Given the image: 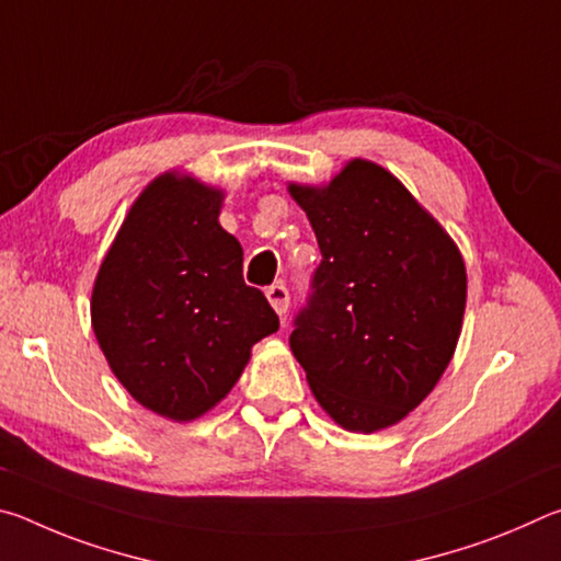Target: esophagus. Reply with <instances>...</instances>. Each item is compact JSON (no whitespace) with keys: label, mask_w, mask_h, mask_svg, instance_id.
Here are the masks:
<instances>
[{"label":"esophagus","mask_w":561,"mask_h":561,"mask_svg":"<svg viewBox=\"0 0 561 561\" xmlns=\"http://www.w3.org/2000/svg\"><path fill=\"white\" fill-rule=\"evenodd\" d=\"M267 299L272 304V309L277 311L279 317L287 314V309H289V289L284 287V284H272V287L267 289Z\"/></svg>","instance_id":"34e87169"}]
</instances>
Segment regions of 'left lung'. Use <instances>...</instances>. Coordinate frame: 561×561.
<instances>
[{"mask_svg": "<svg viewBox=\"0 0 561 561\" xmlns=\"http://www.w3.org/2000/svg\"><path fill=\"white\" fill-rule=\"evenodd\" d=\"M289 193L321 250L291 354L341 428L396 425L455 354L468 294L458 247L371 160H351L324 187L291 183Z\"/></svg>", "mask_w": 561, "mask_h": 561, "instance_id": "8db88e82", "label": "left lung"}]
</instances>
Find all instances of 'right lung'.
I'll return each mask as SVG.
<instances>
[{
  "label": "right lung",
  "instance_id": "obj_1",
  "mask_svg": "<svg viewBox=\"0 0 561 561\" xmlns=\"http://www.w3.org/2000/svg\"><path fill=\"white\" fill-rule=\"evenodd\" d=\"M222 193L156 178L123 220L91 294L93 334L140 405L193 421L230 393L260 339L279 329L242 279V247L217 222Z\"/></svg>",
  "mask_w": 561,
  "mask_h": 561
}]
</instances>
